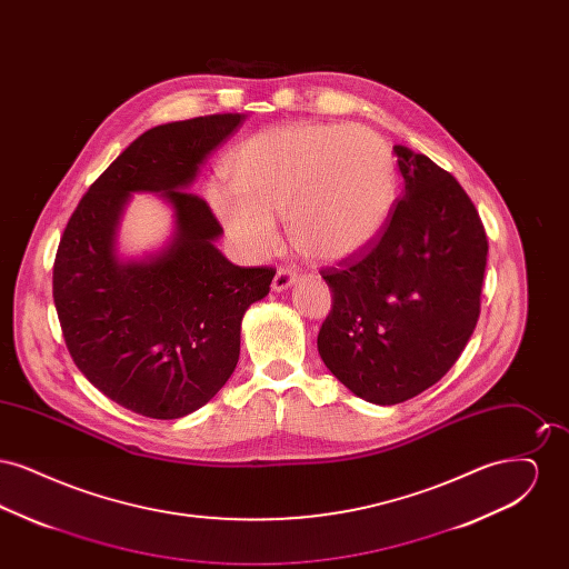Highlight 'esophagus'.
<instances>
[{"label":"esophagus","mask_w":569,"mask_h":569,"mask_svg":"<svg viewBox=\"0 0 569 569\" xmlns=\"http://www.w3.org/2000/svg\"><path fill=\"white\" fill-rule=\"evenodd\" d=\"M298 281V272L292 269H279L274 272V279H272V290L274 292H283L288 288H292Z\"/></svg>","instance_id":"obj_1"}]
</instances>
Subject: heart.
I'll return each instance as SVG.
<instances>
[{"label": "heart", "mask_w": 569, "mask_h": 569, "mask_svg": "<svg viewBox=\"0 0 569 569\" xmlns=\"http://www.w3.org/2000/svg\"><path fill=\"white\" fill-rule=\"evenodd\" d=\"M207 200L251 253L277 241L288 219L298 251L313 262H346L378 243L399 198L397 160L381 136L346 123L297 121L247 138L223 162Z\"/></svg>", "instance_id": "heart-1"}]
</instances>
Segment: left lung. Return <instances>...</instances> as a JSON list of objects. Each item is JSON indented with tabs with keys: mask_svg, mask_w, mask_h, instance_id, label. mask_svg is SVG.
Segmentation results:
<instances>
[{
	"mask_svg": "<svg viewBox=\"0 0 569 569\" xmlns=\"http://www.w3.org/2000/svg\"><path fill=\"white\" fill-rule=\"evenodd\" d=\"M406 191L378 244L322 271L332 309L318 335L328 371L356 397L395 406L459 360L480 316L487 232L459 181L395 144Z\"/></svg>",
	"mask_w": 569,
	"mask_h": 569,
	"instance_id": "left-lung-1",
	"label": "left lung"
}]
</instances>
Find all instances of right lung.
I'll return each instance as SVG.
<instances>
[{
  "label": "right lung",
  "mask_w": 569,
  "mask_h": 569,
  "mask_svg": "<svg viewBox=\"0 0 569 569\" xmlns=\"http://www.w3.org/2000/svg\"><path fill=\"white\" fill-rule=\"evenodd\" d=\"M247 119L223 112L147 130L82 196L57 249L53 298L82 376L134 413L174 420L207 406L241 353L244 311L274 271L243 269L219 249L223 234L188 191L200 163ZM134 192H158L173 211L153 252L120 253V221Z\"/></svg>",
  "instance_id": "add662e5"
}]
</instances>
